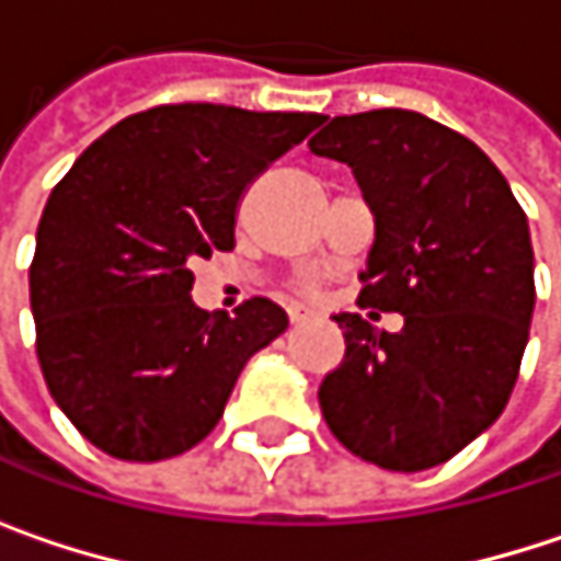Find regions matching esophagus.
Masks as SVG:
<instances>
[{"label": "esophagus", "instance_id": "obj_1", "mask_svg": "<svg viewBox=\"0 0 561 561\" xmlns=\"http://www.w3.org/2000/svg\"><path fill=\"white\" fill-rule=\"evenodd\" d=\"M305 318H308V308H305V305H291V308H288V321H291V324H298V321H305Z\"/></svg>", "mask_w": 561, "mask_h": 561}]
</instances>
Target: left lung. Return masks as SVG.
I'll return each mask as SVG.
<instances>
[{"label": "left lung", "mask_w": 561, "mask_h": 561, "mask_svg": "<svg viewBox=\"0 0 561 561\" xmlns=\"http://www.w3.org/2000/svg\"><path fill=\"white\" fill-rule=\"evenodd\" d=\"M354 171L374 210L360 301L402 331L334 314L344 360L318 402L334 438L387 471L455 458L504 412L536 305L533 243L501 169L461 133L412 113L334 116L308 142Z\"/></svg>", "instance_id": "1"}]
</instances>
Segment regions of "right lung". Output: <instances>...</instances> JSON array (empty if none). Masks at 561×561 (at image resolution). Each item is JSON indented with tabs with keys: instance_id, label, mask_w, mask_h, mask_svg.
I'll return each mask as SVG.
<instances>
[{
	"instance_id": "right-lung-1",
	"label": "right lung",
	"mask_w": 561,
	"mask_h": 561,
	"mask_svg": "<svg viewBox=\"0 0 561 561\" xmlns=\"http://www.w3.org/2000/svg\"><path fill=\"white\" fill-rule=\"evenodd\" d=\"M321 113L178 103L126 116L60 178L28 273L45 383L100 451L162 461L210 435L247 360L288 328L270 298H191L194 260L233 250L247 184Z\"/></svg>"
}]
</instances>
